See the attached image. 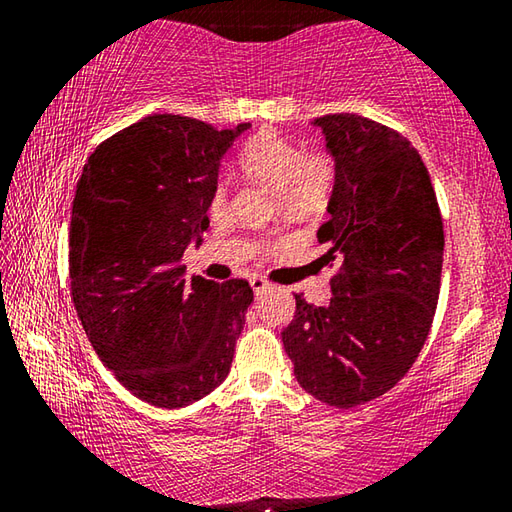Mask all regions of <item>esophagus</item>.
I'll use <instances>...</instances> for the list:
<instances>
[{
  "label": "esophagus",
  "mask_w": 512,
  "mask_h": 512,
  "mask_svg": "<svg viewBox=\"0 0 512 512\" xmlns=\"http://www.w3.org/2000/svg\"><path fill=\"white\" fill-rule=\"evenodd\" d=\"M250 287H253V291L259 296V293L268 289V280L262 275H257V277H253V280H250Z\"/></svg>",
  "instance_id": "esophagus-1"
}]
</instances>
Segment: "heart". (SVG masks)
<instances>
[{
	"instance_id": "heart-1",
	"label": "heart",
	"mask_w": 512,
	"mask_h": 512,
	"mask_svg": "<svg viewBox=\"0 0 512 512\" xmlns=\"http://www.w3.org/2000/svg\"><path fill=\"white\" fill-rule=\"evenodd\" d=\"M239 171L250 183L264 185L277 194L282 210L309 214L320 210L332 194L336 164L325 149L305 151L300 142L264 128L241 146L237 153ZM210 207L214 214L228 207V187H214Z\"/></svg>"
}]
</instances>
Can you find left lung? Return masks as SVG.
<instances>
[{
    "mask_svg": "<svg viewBox=\"0 0 512 512\" xmlns=\"http://www.w3.org/2000/svg\"><path fill=\"white\" fill-rule=\"evenodd\" d=\"M314 124L336 162L329 221L318 230L327 248L320 262L336 273L327 307L296 293L282 343L307 393L352 409L391 391L427 341L443 273V216L404 135L350 112Z\"/></svg>",
    "mask_w": 512,
    "mask_h": 512,
    "instance_id": "8db88e82",
    "label": "left lung"
}]
</instances>
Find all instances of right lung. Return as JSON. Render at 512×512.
I'll return each mask as SVG.
<instances>
[{
  "label": "right lung",
  "mask_w": 512,
  "mask_h": 512,
  "mask_svg": "<svg viewBox=\"0 0 512 512\" xmlns=\"http://www.w3.org/2000/svg\"><path fill=\"white\" fill-rule=\"evenodd\" d=\"M250 124L151 115L108 137L76 185L72 300L94 352L135 397L180 409L228 377L253 289L185 277L183 253L210 225L223 153Z\"/></svg>",
  "instance_id": "obj_1"
}]
</instances>
